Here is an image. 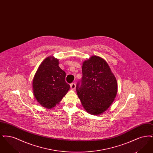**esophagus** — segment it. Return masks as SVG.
Wrapping results in <instances>:
<instances>
[{
	"label": "esophagus",
	"instance_id": "esophagus-1",
	"mask_svg": "<svg viewBox=\"0 0 153 153\" xmlns=\"http://www.w3.org/2000/svg\"><path fill=\"white\" fill-rule=\"evenodd\" d=\"M71 88L72 89H74L75 88H76V84L75 83H72L71 84Z\"/></svg>",
	"mask_w": 153,
	"mask_h": 153
}]
</instances>
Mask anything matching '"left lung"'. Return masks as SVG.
Instances as JSON below:
<instances>
[{
  "label": "left lung",
  "mask_w": 153,
  "mask_h": 153,
  "mask_svg": "<svg viewBox=\"0 0 153 153\" xmlns=\"http://www.w3.org/2000/svg\"><path fill=\"white\" fill-rule=\"evenodd\" d=\"M82 73L81 82L76 86L78 97L89 114H102L109 108L117 96V79L107 62L96 56L83 62Z\"/></svg>",
  "instance_id": "1"
}]
</instances>
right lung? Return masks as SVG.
I'll list each match as a JSON object with an SVG mask.
<instances>
[{"instance_id": "1", "label": "right lung", "mask_w": 153, "mask_h": 153, "mask_svg": "<svg viewBox=\"0 0 153 153\" xmlns=\"http://www.w3.org/2000/svg\"><path fill=\"white\" fill-rule=\"evenodd\" d=\"M58 65V59L51 56L45 58L33 81L34 97L41 105L48 109L58 104L70 88L66 82L65 72Z\"/></svg>"}]
</instances>
